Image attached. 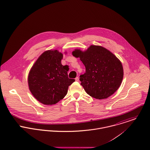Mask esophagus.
Listing matches in <instances>:
<instances>
[{
  "mask_svg": "<svg viewBox=\"0 0 150 150\" xmlns=\"http://www.w3.org/2000/svg\"><path fill=\"white\" fill-rule=\"evenodd\" d=\"M75 81H76V82H79V77H76V78H75Z\"/></svg>",
  "mask_w": 150,
  "mask_h": 150,
  "instance_id": "34e87169",
  "label": "esophagus"
}]
</instances>
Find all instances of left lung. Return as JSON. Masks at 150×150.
<instances>
[{
	"mask_svg": "<svg viewBox=\"0 0 150 150\" xmlns=\"http://www.w3.org/2000/svg\"><path fill=\"white\" fill-rule=\"evenodd\" d=\"M72 55L79 57L86 68L80 75L81 85L91 97L98 100L108 98L118 89L123 77L120 60L107 49L91 45L87 50L75 49Z\"/></svg>",
	"mask_w": 150,
	"mask_h": 150,
	"instance_id": "8db88e82",
	"label": "left lung"
}]
</instances>
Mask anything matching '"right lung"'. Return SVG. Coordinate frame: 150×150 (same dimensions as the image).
<instances>
[{
  "label": "right lung",
  "mask_w": 150,
  "mask_h": 150,
  "mask_svg": "<svg viewBox=\"0 0 150 150\" xmlns=\"http://www.w3.org/2000/svg\"><path fill=\"white\" fill-rule=\"evenodd\" d=\"M63 54L57 50H47L30 69L28 82L34 97L45 105L57 103L67 94L75 79H69L68 65H62Z\"/></svg>",
  "instance_id": "add662e5"
}]
</instances>
